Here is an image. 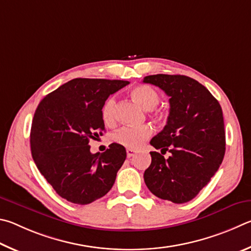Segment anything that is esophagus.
<instances>
[{"label":"esophagus","instance_id":"esophagus-1","mask_svg":"<svg viewBox=\"0 0 251 251\" xmlns=\"http://www.w3.org/2000/svg\"><path fill=\"white\" fill-rule=\"evenodd\" d=\"M134 154H135V151L130 150V149H128V150H126V156H128L129 159H130V157H132Z\"/></svg>","mask_w":251,"mask_h":251}]
</instances>
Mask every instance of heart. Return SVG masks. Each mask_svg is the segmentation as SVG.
Returning a JSON list of instances; mask_svg holds the SVG:
<instances>
[{
  "label": "heart",
  "instance_id": "heart-1",
  "mask_svg": "<svg viewBox=\"0 0 251 251\" xmlns=\"http://www.w3.org/2000/svg\"><path fill=\"white\" fill-rule=\"evenodd\" d=\"M131 97L141 105L143 109L152 110L157 119L165 118V113L161 110H155L160 102V96L148 85H139L131 90ZM101 117L105 125L111 126L116 122L117 117V99L114 96L109 97L104 101L101 109ZM152 128L149 126H123L112 135V140L119 146L128 148L130 150H138L143 143L152 135Z\"/></svg>",
  "mask_w": 251,
  "mask_h": 251
}]
</instances>
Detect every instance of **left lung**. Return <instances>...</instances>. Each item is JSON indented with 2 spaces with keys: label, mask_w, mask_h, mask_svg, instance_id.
<instances>
[{
  "label": "left lung",
  "mask_w": 251,
  "mask_h": 251,
  "mask_svg": "<svg viewBox=\"0 0 251 251\" xmlns=\"http://www.w3.org/2000/svg\"><path fill=\"white\" fill-rule=\"evenodd\" d=\"M143 82L170 97L168 121L150 143L162 154L168 150L173 153L164 159L159 152H150L144 182L159 199L186 203L207 185L225 155L222 107L207 88L183 75H151Z\"/></svg>",
  "instance_id": "obj_1"
}]
</instances>
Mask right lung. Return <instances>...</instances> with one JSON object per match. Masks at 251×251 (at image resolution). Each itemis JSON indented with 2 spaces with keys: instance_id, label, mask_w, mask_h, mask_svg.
I'll list each match as a JSON object with an SVG mask.
<instances>
[{
  "instance_id": "1",
  "label": "right lung",
  "mask_w": 251,
  "mask_h": 251,
  "mask_svg": "<svg viewBox=\"0 0 251 251\" xmlns=\"http://www.w3.org/2000/svg\"><path fill=\"white\" fill-rule=\"evenodd\" d=\"M125 80L76 78L48 94L34 113L30 150L39 172L60 197L87 205L111 190L125 162V147L112 143L103 153L89 142L102 135L101 109Z\"/></svg>"
}]
</instances>
